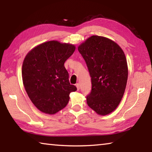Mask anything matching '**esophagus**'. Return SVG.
Wrapping results in <instances>:
<instances>
[{
	"mask_svg": "<svg viewBox=\"0 0 152 152\" xmlns=\"http://www.w3.org/2000/svg\"><path fill=\"white\" fill-rule=\"evenodd\" d=\"M76 88H77V90H80V85L79 83H77L76 84Z\"/></svg>",
	"mask_w": 152,
	"mask_h": 152,
	"instance_id": "esophagus-1",
	"label": "esophagus"
}]
</instances>
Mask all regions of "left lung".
Segmentation results:
<instances>
[{
	"label": "left lung",
	"mask_w": 152,
	"mask_h": 152,
	"mask_svg": "<svg viewBox=\"0 0 152 152\" xmlns=\"http://www.w3.org/2000/svg\"><path fill=\"white\" fill-rule=\"evenodd\" d=\"M91 77L92 91L86 97L88 107L100 115L117 109L124 94L128 67L124 51L117 43L92 35L78 46Z\"/></svg>",
	"instance_id": "1"
}]
</instances>
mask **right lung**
I'll return each mask as SVG.
<instances>
[{
    "instance_id": "obj_1",
    "label": "right lung",
    "mask_w": 152,
    "mask_h": 152,
    "mask_svg": "<svg viewBox=\"0 0 152 152\" xmlns=\"http://www.w3.org/2000/svg\"><path fill=\"white\" fill-rule=\"evenodd\" d=\"M75 50L73 44L53 40L35 46L25 56L23 82L33 104L42 113L53 115L63 109L70 92L77 90L70 84L64 67Z\"/></svg>"
}]
</instances>
